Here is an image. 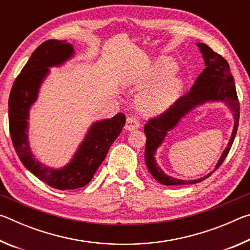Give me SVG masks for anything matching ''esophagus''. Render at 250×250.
Returning <instances> with one entry per match:
<instances>
[{"mask_svg": "<svg viewBox=\"0 0 250 250\" xmlns=\"http://www.w3.org/2000/svg\"><path fill=\"white\" fill-rule=\"evenodd\" d=\"M140 121L137 119V117L131 116L129 118H126V124H125V129L129 131H132L134 129L140 128Z\"/></svg>", "mask_w": 250, "mask_h": 250, "instance_id": "1", "label": "esophagus"}]
</instances>
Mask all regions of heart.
<instances>
[{
    "label": "heart",
    "mask_w": 250,
    "mask_h": 250,
    "mask_svg": "<svg viewBox=\"0 0 250 250\" xmlns=\"http://www.w3.org/2000/svg\"><path fill=\"white\" fill-rule=\"evenodd\" d=\"M176 65L170 59H160L146 77L138 82L140 86L160 79L158 83L143 90L138 97V105L146 115H154L167 110L180 96L182 82L175 76H167L174 73ZM166 77L164 78V76Z\"/></svg>",
    "instance_id": "b5f03b06"
}]
</instances>
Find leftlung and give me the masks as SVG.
Listing matches in <instances>:
<instances>
[{
  "label": "left lung",
  "mask_w": 250,
  "mask_h": 250,
  "mask_svg": "<svg viewBox=\"0 0 250 250\" xmlns=\"http://www.w3.org/2000/svg\"><path fill=\"white\" fill-rule=\"evenodd\" d=\"M196 45L200 47L203 58H204L205 69L198 75L195 83L193 84L191 90L188 94L177 99L170 108L167 109L163 113H161L160 116L150 119L145 125V133L146 137L145 160L146 167L152 176L163 185L195 184L209 177L213 173L211 172L202 179L184 181L167 176L156 164L154 158L156 149L162 144L168 131L175 127L181 118L192 108L209 101H223L230 107L234 116L235 122L231 140L229 142L227 149L219 160L215 170L222 166L224 160L226 159L232 142L235 140L237 129H238L239 101L238 97H237L234 78H232L229 70V65L221 55L215 53L204 43H197Z\"/></svg>",
  "instance_id": "8db88e82"
}]
</instances>
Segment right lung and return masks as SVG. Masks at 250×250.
Wrapping results in <instances>:
<instances>
[{
  "label": "right lung",
  "instance_id": "add662e5",
  "mask_svg": "<svg viewBox=\"0 0 250 250\" xmlns=\"http://www.w3.org/2000/svg\"><path fill=\"white\" fill-rule=\"evenodd\" d=\"M74 54L73 45L66 41L44 42L34 50L16 77L8 98L10 133L21 162L44 183L62 191L79 188L89 183L125 124V116L121 112L110 119L95 122L70 162L62 168L48 167L35 160L27 137L29 109L49 73L48 67L64 64Z\"/></svg>",
  "mask_w": 250,
  "mask_h": 250
}]
</instances>
